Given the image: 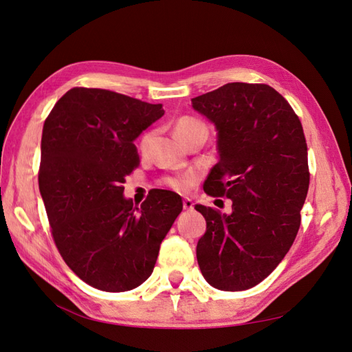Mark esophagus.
Instances as JSON below:
<instances>
[{
	"instance_id": "esophagus-1",
	"label": "esophagus",
	"mask_w": 352,
	"mask_h": 352,
	"mask_svg": "<svg viewBox=\"0 0 352 352\" xmlns=\"http://www.w3.org/2000/svg\"><path fill=\"white\" fill-rule=\"evenodd\" d=\"M184 208H185V210H192V208H194V202H192V199L185 198V199H184Z\"/></svg>"
}]
</instances>
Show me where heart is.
Here are the masks:
<instances>
[{
  "instance_id": "obj_1",
  "label": "heart",
  "mask_w": 352,
  "mask_h": 352,
  "mask_svg": "<svg viewBox=\"0 0 352 352\" xmlns=\"http://www.w3.org/2000/svg\"><path fill=\"white\" fill-rule=\"evenodd\" d=\"M175 133L177 135L180 141L186 142L189 138H192L194 135H198V133H206L207 135V126L202 123L201 120L195 119V117L182 116L175 122ZM151 140H153V132L151 131H146L140 136V140H138V150H140L141 154L146 153ZM195 180H197V175L190 172V173H186V175L166 177L163 180V184L170 189L177 190V192H184V190H188L190 186H192Z\"/></svg>"
}]
</instances>
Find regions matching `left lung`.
Instances as JSON below:
<instances>
[{"label":"left lung","mask_w":352,"mask_h":352,"mask_svg":"<svg viewBox=\"0 0 352 352\" xmlns=\"http://www.w3.org/2000/svg\"><path fill=\"white\" fill-rule=\"evenodd\" d=\"M192 107L219 132L206 194L232 199L229 216L195 206L207 221L198 265L217 289H250L278 267L301 225L310 185L302 124L265 83H226L192 98Z\"/></svg>","instance_id":"obj_1"}]
</instances>
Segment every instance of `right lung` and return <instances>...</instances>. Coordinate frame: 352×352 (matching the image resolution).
<instances>
[{"label": "right lung", "mask_w": 352, "mask_h": 352, "mask_svg": "<svg viewBox=\"0 0 352 352\" xmlns=\"http://www.w3.org/2000/svg\"><path fill=\"white\" fill-rule=\"evenodd\" d=\"M163 114L162 104L76 87L45 119L38 180L51 235L73 273L100 291H131L150 278L184 208L172 190H151L141 208L123 197L140 166L135 138Z\"/></svg>", "instance_id": "add662e5"}]
</instances>
